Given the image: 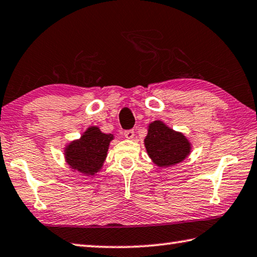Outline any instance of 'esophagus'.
<instances>
[{
    "mask_svg": "<svg viewBox=\"0 0 257 257\" xmlns=\"http://www.w3.org/2000/svg\"><path fill=\"white\" fill-rule=\"evenodd\" d=\"M134 136H136V133H134L133 130H127V131L124 132V137L126 139H130V140H131V139H133Z\"/></svg>",
    "mask_w": 257,
    "mask_h": 257,
    "instance_id": "34e87169",
    "label": "esophagus"
}]
</instances>
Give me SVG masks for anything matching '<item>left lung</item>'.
Returning <instances> with one entry per match:
<instances>
[{"label": "left lung", "instance_id": "left-lung-1", "mask_svg": "<svg viewBox=\"0 0 257 257\" xmlns=\"http://www.w3.org/2000/svg\"><path fill=\"white\" fill-rule=\"evenodd\" d=\"M145 147L149 157L159 167L173 166L183 162L191 151V145L182 133L168 127L162 120L149 124Z\"/></svg>", "mask_w": 257, "mask_h": 257}]
</instances>
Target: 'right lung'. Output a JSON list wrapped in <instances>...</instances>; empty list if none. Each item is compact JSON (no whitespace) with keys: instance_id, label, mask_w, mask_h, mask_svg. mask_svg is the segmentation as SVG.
I'll return each mask as SVG.
<instances>
[{"instance_id":"obj_1","label":"right lung","mask_w":257,"mask_h":257,"mask_svg":"<svg viewBox=\"0 0 257 257\" xmlns=\"http://www.w3.org/2000/svg\"><path fill=\"white\" fill-rule=\"evenodd\" d=\"M112 139V134L102 133L98 126H91L78 140L71 141L65 148L67 164L71 170L93 176L102 167Z\"/></svg>"}]
</instances>
